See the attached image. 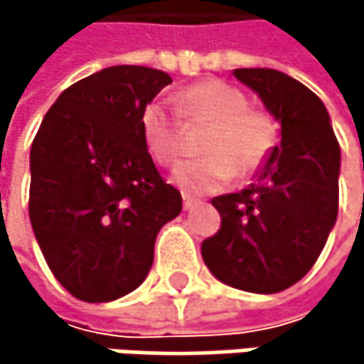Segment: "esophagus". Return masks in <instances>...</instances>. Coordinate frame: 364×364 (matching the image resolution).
Returning a JSON list of instances; mask_svg holds the SVG:
<instances>
[{
    "label": "esophagus",
    "mask_w": 364,
    "mask_h": 364,
    "mask_svg": "<svg viewBox=\"0 0 364 364\" xmlns=\"http://www.w3.org/2000/svg\"><path fill=\"white\" fill-rule=\"evenodd\" d=\"M196 204H198V200H196V198H191V196H183V208H185V210H191Z\"/></svg>",
    "instance_id": "obj_1"
}]
</instances>
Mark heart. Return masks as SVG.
<instances>
[{"mask_svg":"<svg viewBox=\"0 0 364 364\" xmlns=\"http://www.w3.org/2000/svg\"><path fill=\"white\" fill-rule=\"evenodd\" d=\"M177 107L187 126L208 124L200 136L202 158L187 160L173 173L185 193H210L236 177H251L269 158L278 124L263 109L249 107L245 92L221 80H202L185 88ZM141 132L151 158L173 166L185 151L181 119L168 105L154 101L141 113Z\"/></svg>","mask_w":364,"mask_h":364,"instance_id":"b5f03b06","label":"heart"}]
</instances>
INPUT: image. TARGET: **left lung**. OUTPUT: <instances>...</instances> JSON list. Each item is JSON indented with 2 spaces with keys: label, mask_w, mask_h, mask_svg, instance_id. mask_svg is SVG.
Instances as JSON below:
<instances>
[{
  "label": "left lung",
  "mask_w": 364,
  "mask_h": 364,
  "mask_svg": "<svg viewBox=\"0 0 364 364\" xmlns=\"http://www.w3.org/2000/svg\"><path fill=\"white\" fill-rule=\"evenodd\" d=\"M280 122V143L257 181L213 198L221 228L202 242L213 276L249 293H278L301 280L323 253L339 206V143L327 107L276 69H234Z\"/></svg>",
  "instance_id": "8db88e82"
}]
</instances>
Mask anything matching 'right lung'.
<instances>
[{
	"label": "right lung",
	"mask_w": 364,
	"mask_h": 364,
	"mask_svg": "<svg viewBox=\"0 0 364 364\" xmlns=\"http://www.w3.org/2000/svg\"><path fill=\"white\" fill-rule=\"evenodd\" d=\"M173 82L160 69L115 65L69 86L31 145L29 217L56 280L105 304L134 291L181 193L147 151L141 113Z\"/></svg>",
	"instance_id": "obj_1"
}]
</instances>
